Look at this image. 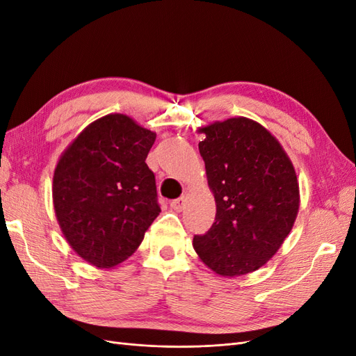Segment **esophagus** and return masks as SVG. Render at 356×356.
<instances>
[{"label":"esophagus","mask_w":356,"mask_h":356,"mask_svg":"<svg viewBox=\"0 0 356 356\" xmlns=\"http://www.w3.org/2000/svg\"><path fill=\"white\" fill-rule=\"evenodd\" d=\"M186 207V199L184 197H179V199H175L170 202V208L175 209V211H182Z\"/></svg>","instance_id":"1"}]
</instances>
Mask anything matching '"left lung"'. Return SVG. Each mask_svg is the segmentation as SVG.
Returning <instances> with one entry per match:
<instances>
[{
  "label": "left lung",
  "mask_w": 356,
  "mask_h": 356,
  "mask_svg": "<svg viewBox=\"0 0 356 356\" xmlns=\"http://www.w3.org/2000/svg\"><path fill=\"white\" fill-rule=\"evenodd\" d=\"M199 152L217 203L215 222L193 246L215 273L241 276L264 266L293 229L300 191L277 139L246 117L199 129Z\"/></svg>",
  "instance_id": "1"
}]
</instances>
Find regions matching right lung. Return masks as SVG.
<instances>
[{"instance_id": "1", "label": "right lung", "mask_w": 356, "mask_h": 356, "mask_svg": "<svg viewBox=\"0 0 356 356\" xmlns=\"http://www.w3.org/2000/svg\"><path fill=\"white\" fill-rule=\"evenodd\" d=\"M156 134L124 114L89 124L60 156L53 207L72 250L96 267L123 263L157 218L156 178L145 163Z\"/></svg>"}]
</instances>
